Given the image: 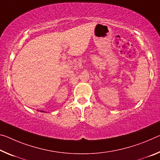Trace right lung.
Masks as SVG:
<instances>
[{"label":"right lung","mask_w":160,"mask_h":160,"mask_svg":"<svg viewBox=\"0 0 160 160\" xmlns=\"http://www.w3.org/2000/svg\"><path fill=\"white\" fill-rule=\"evenodd\" d=\"M41 112H42V111H41Z\"/></svg>","instance_id":"add662e5"}]
</instances>
